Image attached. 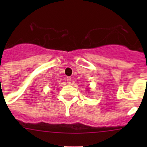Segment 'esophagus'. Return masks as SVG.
<instances>
[{
  "mask_svg": "<svg viewBox=\"0 0 147 147\" xmlns=\"http://www.w3.org/2000/svg\"><path fill=\"white\" fill-rule=\"evenodd\" d=\"M66 81H67V82L68 83V84H70V83H71V79L70 77H67L66 78Z\"/></svg>",
  "mask_w": 147,
  "mask_h": 147,
  "instance_id": "obj_1",
  "label": "esophagus"
}]
</instances>
